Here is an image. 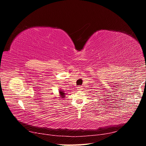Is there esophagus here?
Here are the masks:
<instances>
[{
    "mask_svg": "<svg viewBox=\"0 0 146 146\" xmlns=\"http://www.w3.org/2000/svg\"><path fill=\"white\" fill-rule=\"evenodd\" d=\"M82 89H83V88H82V86H78V87H77V90H79V91L82 90Z\"/></svg>",
    "mask_w": 146,
    "mask_h": 146,
    "instance_id": "esophagus-1",
    "label": "esophagus"
}]
</instances>
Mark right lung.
<instances>
[{
    "mask_svg": "<svg viewBox=\"0 0 146 146\" xmlns=\"http://www.w3.org/2000/svg\"><path fill=\"white\" fill-rule=\"evenodd\" d=\"M59 94H60V96H61V99H64V98H65V93H64L63 91L60 90L59 91Z\"/></svg>",
    "mask_w": 146,
    "mask_h": 146,
    "instance_id": "obj_1",
    "label": "right lung"
}]
</instances>
